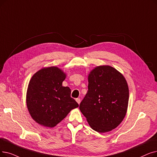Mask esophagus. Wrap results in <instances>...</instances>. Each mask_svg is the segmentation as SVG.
I'll return each mask as SVG.
<instances>
[{"label": "esophagus", "instance_id": "esophagus-1", "mask_svg": "<svg viewBox=\"0 0 157 157\" xmlns=\"http://www.w3.org/2000/svg\"><path fill=\"white\" fill-rule=\"evenodd\" d=\"M76 101H77V103L79 105L80 104V103H81V99H79V98H77L76 99Z\"/></svg>", "mask_w": 157, "mask_h": 157}]
</instances>
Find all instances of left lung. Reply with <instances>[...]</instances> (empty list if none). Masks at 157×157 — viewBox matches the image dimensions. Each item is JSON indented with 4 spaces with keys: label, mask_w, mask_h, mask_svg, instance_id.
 <instances>
[{
    "label": "left lung",
    "mask_w": 157,
    "mask_h": 157,
    "mask_svg": "<svg viewBox=\"0 0 157 157\" xmlns=\"http://www.w3.org/2000/svg\"><path fill=\"white\" fill-rule=\"evenodd\" d=\"M88 79V92L79 110L94 130L110 132L121 124L126 113L129 100L126 81L108 65L95 67Z\"/></svg>",
    "instance_id": "left-lung-1"
}]
</instances>
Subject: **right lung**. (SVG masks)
<instances>
[{
	"instance_id": "obj_1",
	"label": "right lung",
	"mask_w": 157,
	"mask_h": 157,
	"mask_svg": "<svg viewBox=\"0 0 157 157\" xmlns=\"http://www.w3.org/2000/svg\"><path fill=\"white\" fill-rule=\"evenodd\" d=\"M65 77L59 68L51 67L38 71L31 78L26 95L27 106L38 124L52 128L79 106L71 97L70 88L62 86Z\"/></svg>"
}]
</instances>
